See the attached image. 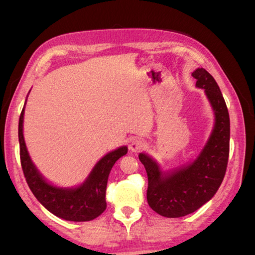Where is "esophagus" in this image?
<instances>
[{"mask_svg": "<svg viewBox=\"0 0 255 255\" xmlns=\"http://www.w3.org/2000/svg\"><path fill=\"white\" fill-rule=\"evenodd\" d=\"M144 147H145L144 141H142V140H140V139H133L130 142V144H129V149L133 151V152H137V151H140Z\"/></svg>", "mask_w": 255, "mask_h": 255, "instance_id": "esophagus-1", "label": "esophagus"}]
</instances>
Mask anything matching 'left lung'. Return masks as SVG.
<instances>
[{
	"mask_svg": "<svg viewBox=\"0 0 255 255\" xmlns=\"http://www.w3.org/2000/svg\"><path fill=\"white\" fill-rule=\"evenodd\" d=\"M192 75L197 80V88L205 90L215 114L214 129L204 149L192 163L170 172H162L148 154H139L148 175V204L167 218L192 214L213 198L228 164L230 119L224 96L213 75L204 68L196 69Z\"/></svg>",
	"mask_w": 255,
	"mask_h": 255,
	"instance_id": "1",
	"label": "left lung"
}]
</instances>
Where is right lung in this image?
Segmentation results:
<instances>
[{"instance_id": "1", "label": "right lung", "mask_w": 255, "mask_h": 255, "mask_svg": "<svg viewBox=\"0 0 255 255\" xmlns=\"http://www.w3.org/2000/svg\"><path fill=\"white\" fill-rule=\"evenodd\" d=\"M24 112L25 105L18 123L20 164L32 194L47 210L64 220L90 221L99 217L106 209L108 175L115 162L127 153L128 148L121 147L103 156L80 186L72 188L53 186L36 169L27 151L23 134Z\"/></svg>"}]
</instances>
